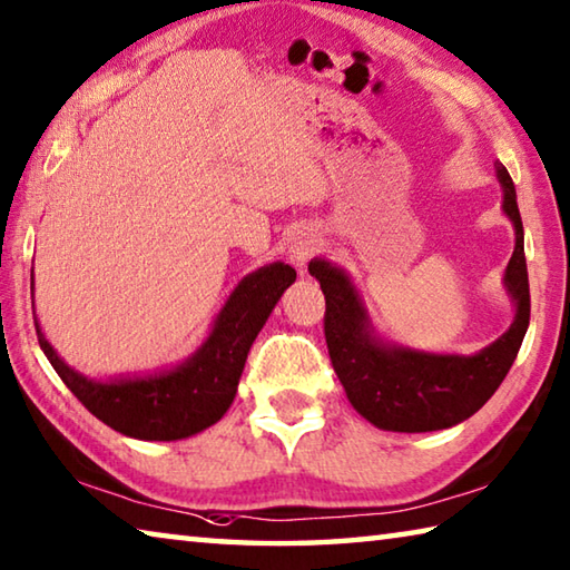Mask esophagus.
Segmentation results:
<instances>
[{
	"label": "esophagus",
	"mask_w": 570,
	"mask_h": 570,
	"mask_svg": "<svg viewBox=\"0 0 570 570\" xmlns=\"http://www.w3.org/2000/svg\"><path fill=\"white\" fill-rule=\"evenodd\" d=\"M314 254V244L312 242H296L292 246V262L296 266H304L308 262V256Z\"/></svg>",
	"instance_id": "1"
}]
</instances>
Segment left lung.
I'll use <instances>...</instances> for the list:
<instances>
[{
	"label": "left lung",
	"instance_id": "1",
	"mask_svg": "<svg viewBox=\"0 0 570 570\" xmlns=\"http://www.w3.org/2000/svg\"><path fill=\"white\" fill-rule=\"evenodd\" d=\"M503 186V212L515 226V249L505 266V286L515 302V318L505 334L475 356H436L391 348L371 336L354 286L344 272L312 262L326 296L324 334L331 364L361 416L384 431L423 433L456 426L489 401L513 366L531 321L529 268L523 252V222L515 186L503 164H495Z\"/></svg>",
	"mask_w": 570,
	"mask_h": 570
}]
</instances>
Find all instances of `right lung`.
I'll list each match as a JSON object with an SVG mask.
<instances>
[{
    "instance_id": "right-lung-1",
    "label": "right lung",
    "mask_w": 570,
    "mask_h": 570,
    "mask_svg": "<svg viewBox=\"0 0 570 570\" xmlns=\"http://www.w3.org/2000/svg\"><path fill=\"white\" fill-rule=\"evenodd\" d=\"M294 278L296 272L286 264L264 266L246 276L216 318L206 344L186 364L159 376L97 384L57 356L39 324H35L37 338L59 379L99 421L131 439L177 441L209 429L232 406L254 338Z\"/></svg>"
}]
</instances>
